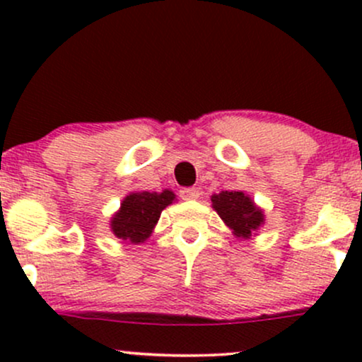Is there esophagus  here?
Segmentation results:
<instances>
[{
	"label": "esophagus",
	"instance_id": "obj_1",
	"mask_svg": "<svg viewBox=\"0 0 362 362\" xmlns=\"http://www.w3.org/2000/svg\"><path fill=\"white\" fill-rule=\"evenodd\" d=\"M199 195H201V192L197 189H194V187L180 190V197L185 199V201H195V199H199Z\"/></svg>",
	"mask_w": 362,
	"mask_h": 362
}]
</instances>
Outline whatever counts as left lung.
<instances>
[{"label": "left lung", "instance_id": "left-lung-1", "mask_svg": "<svg viewBox=\"0 0 362 362\" xmlns=\"http://www.w3.org/2000/svg\"><path fill=\"white\" fill-rule=\"evenodd\" d=\"M216 213L221 216V219L236 236L248 238L252 231L264 223V214L260 209H257L250 197H247L243 192L236 190H223V192L214 194L211 197Z\"/></svg>", "mask_w": 362, "mask_h": 362}]
</instances>
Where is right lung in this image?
Returning a JSON list of instances; mask_svg holds the SVG:
<instances>
[{
  "mask_svg": "<svg viewBox=\"0 0 362 362\" xmlns=\"http://www.w3.org/2000/svg\"><path fill=\"white\" fill-rule=\"evenodd\" d=\"M175 199L170 190L129 194L120 204V211L112 219V231L117 238L129 243H141L151 235L161 211Z\"/></svg>",
  "mask_w": 362,
  "mask_h": 362,
  "instance_id": "obj_1",
  "label": "right lung"
}]
</instances>
